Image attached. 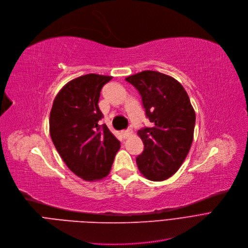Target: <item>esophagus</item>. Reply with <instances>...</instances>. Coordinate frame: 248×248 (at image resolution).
Returning <instances> with one entry per match:
<instances>
[{
    "instance_id": "esophagus-1",
    "label": "esophagus",
    "mask_w": 248,
    "mask_h": 248,
    "mask_svg": "<svg viewBox=\"0 0 248 248\" xmlns=\"http://www.w3.org/2000/svg\"><path fill=\"white\" fill-rule=\"evenodd\" d=\"M131 134H132V131H131V130H125V131L122 132V135H123L124 138H128Z\"/></svg>"
}]
</instances>
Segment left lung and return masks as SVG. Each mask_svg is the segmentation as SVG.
I'll use <instances>...</instances> for the list:
<instances>
[{"instance_id": "left-lung-1", "label": "left lung", "mask_w": 248, "mask_h": 248, "mask_svg": "<svg viewBox=\"0 0 248 248\" xmlns=\"http://www.w3.org/2000/svg\"><path fill=\"white\" fill-rule=\"evenodd\" d=\"M125 79L138 90L153 123L137 132L144 144L137 167L150 181L168 180L181 168L193 142L196 114L190 98L175 78L155 70Z\"/></svg>"}]
</instances>
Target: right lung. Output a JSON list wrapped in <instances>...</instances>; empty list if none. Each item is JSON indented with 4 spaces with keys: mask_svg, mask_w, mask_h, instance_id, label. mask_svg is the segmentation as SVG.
I'll use <instances>...</instances> for the list:
<instances>
[{
    "mask_svg": "<svg viewBox=\"0 0 248 248\" xmlns=\"http://www.w3.org/2000/svg\"><path fill=\"white\" fill-rule=\"evenodd\" d=\"M113 77L89 74L67 84L56 95L49 117L52 142L67 168L93 182L107 176L120 142L105 124L99 99Z\"/></svg>",
    "mask_w": 248,
    "mask_h": 248,
    "instance_id": "right-lung-1",
    "label": "right lung"
}]
</instances>
